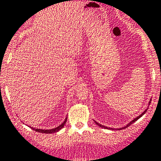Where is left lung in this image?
<instances>
[{
  "mask_svg": "<svg viewBox=\"0 0 161 161\" xmlns=\"http://www.w3.org/2000/svg\"><path fill=\"white\" fill-rule=\"evenodd\" d=\"M150 102H151V99H150V101H149V105H150ZM147 109H148V108H147V109H146V110H145V111H143V113H141V114H140V116H137V117H136V118H135V119H133V120H132L131 122H130V123H128V124L127 125H126V126H123V127H121V128H118V129H114V128H110V127H107V126H103V125H102V124H100V123H97V122H96V121H95V123H96V125H98V126H100V127H102V128H104V129H108V130H123V129H126V127H128V126H130V125H131V124H133V123H134V122H136V120H137V119H140V117H141V116H143V114H144V113H146V112H147Z\"/></svg>",
  "mask_w": 161,
  "mask_h": 161,
  "instance_id": "obj_1",
  "label": "left lung"
}]
</instances>
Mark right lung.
<instances>
[{"instance_id":"obj_1","label":"right lung","mask_w":161,"mask_h":161,"mask_svg":"<svg viewBox=\"0 0 161 161\" xmlns=\"http://www.w3.org/2000/svg\"><path fill=\"white\" fill-rule=\"evenodd\" d=\"M67 121V118H65V121L63 122V123H62L61 125H59L58 126H57V127L55 128H53V129H51V130H42V129H36V128H33L31 127V126H29L30 128H31L32 130H34L36 132H38V133H55V132H58L61 129H62V128L64 127V126H65V123H66Z\"/></svg>"}]
</instances>
